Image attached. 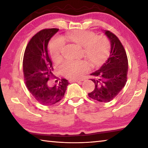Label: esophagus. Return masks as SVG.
I'll return each instance as SVG.
<instances>
[{
	"instance_id": "obj_1",
	"label": "esophagus",
	"mask_w": 148,
	"mask_h": 148,
	"mask_svg": "<svg viewBox=\"0 0 148 148\" xmlns=\"http://www.w3.org/2000/svg\"><path fill=\"white\" fill-rule=\"evenodd\" d=\"M82 81V80L81 79H70L69 82H71V83H72V82H79Z\"/></svg>"
}]
</instances>
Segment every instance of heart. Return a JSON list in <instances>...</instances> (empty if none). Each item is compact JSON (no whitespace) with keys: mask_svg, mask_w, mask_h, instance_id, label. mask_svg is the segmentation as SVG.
<instances>
[{"mask_svg":"<svg viewBox=\"0 0 148 148\" xmlns=\"http://www.w3.org/2000/svg\"><path fill=\"white\" fill-rule=\"evenodd\" d=\"M69 40L84 47V53L94 66H100L106 61L110 53V43L106 36H97L93 32L75 30L66 35ZM64 42L60 38H54L50 42V57L54 62L62 58ZM89 70V64L84 60L66 61L60 67L61 73L69 78H77Z\"/></svg>","mask_w":148,"mask_h":148,"instance_id":"1","label":"heart"}]
</instances>
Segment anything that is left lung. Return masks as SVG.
<instances>
[{
	"instance_id": "obj_1",
	"label": "left lung",
	"mask_w": 148,
	"mask_h": 148,
	"mask_svg": "<svg viewBox=\"0 0 148 148\" xmlns=\"http://www.w3.org/2000/svg\"><path fill=\"white\" fill-rule=\"evenodd\" d=\"M109 38L111 50L109 58L98 71L91 74L95 89L88 93L95 101L108 102L123 88L127 82L128 59L126 51L119 38L109 31H104Z\"/></svg>"
}]
</instances>
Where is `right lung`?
<instances>
[{
	"instance_id": "right-lung-1",
	"label": "right lung",
	"mask_w": 148,
	"mask_h": 148,
	"mask_svg": "<svg viewBox=\"0 0 148 148\" xmlns=\"http://www.w3.org/2000/svg\"><path fill=\"white\" fill-rule=\"evenodd\" d=\"M58 29H43L32 37L25 51L23 71L25 85L34 98L41 104L51 106L63 99L69 83L62 79L58 84L51 86L49 78L56 76L47 51L49 40Z\"/></svg>"
}]
</instances>
